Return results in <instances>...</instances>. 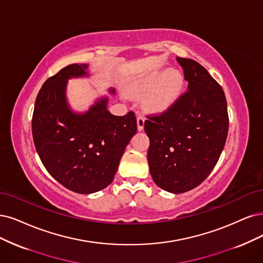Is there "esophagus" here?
<instances>
[{"instance_id":"esophagus-1","label":"esophagus","mask_w":263,"mask_h":263,"mask_svg":"<svg viewBox=\"0 0 263 263\" xmlns=\"http://www.w3.org/2000/svg\"><path fill=\"white\" fill-rule=\"evenodd\" d=\"M137 121H138V130L139 131H142L144 129V123H145V118L143 116L139 115L138 118H137Z\"/></svg>"}]
</instances>
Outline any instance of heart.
<instances>
[{"label":"heart","mask_w":263,"mask_h":263,"mask_svg":"<svg viewBox=\"0 0 263 263\" xmlns=\"http://www.w3.org/2000/svg\"><path fill=\"white\" fill-rule=\"evenodd\" d=\"M183 85V77L178 70H169L166 73L155 72L135 84L131 94L144 97V106L149 111H162L176 101Z\"/></svg>","instance_id":"1"}]
</instances>
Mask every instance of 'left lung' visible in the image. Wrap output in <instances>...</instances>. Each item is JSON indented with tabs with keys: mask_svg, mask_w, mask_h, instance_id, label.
I'll use <instances>...</instances> for the list:
<instances>
[{
	"mask_svg": "<svg viewBox=\"0 0 263 263\" xmlns=\"http://www.w3.org/2000/svg\"><path fill=\"white\" fill-rule=\"evenodd\" d=\"M187 91L167 110L148 116L147 160L154 182L181 194L207 179L224 148L229 131L228 105L221 85L197 62L177 57Z\"/></svg>",
	"mask_w": 263,
	"mask_h": 263,
	"instance_id": "left-lung-1",
	"label": "left lung"
}]
</instances>
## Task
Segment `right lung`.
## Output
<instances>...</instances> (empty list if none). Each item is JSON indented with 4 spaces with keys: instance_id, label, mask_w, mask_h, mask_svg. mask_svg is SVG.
Listing matches in <instances>:
<instances>
[{
    "instance_id": "obj_1",
    "label": "right lung",
    "mask_w": 263,
    "mask_h": 263,
    "mask_svg": "<svg viewBox=\"0 0 263 263\" xmlns=\"http://www.w3.org/2000/svg\"><path fill=\"white\" fill-rule=\"evenodd\" d=\"M86 69L85 64H72L48 78L37 93L32 115L33 142L43 166L62 185L79 194L109 185L138 130L135 114L111 115L107 97L85 114L70 110L65 94L67 80L87 76Z\"/></svg>"
}]
</instances>
